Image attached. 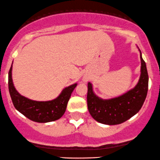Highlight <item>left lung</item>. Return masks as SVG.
<instances>
[{
	"mask_svg": "<svg viewBox=\"0 0 160 160\" xmlns=\"http://www.w3.org/2000/svg\"><path fill=\"white\" fill-rule=\"evenodd\" d=\"M141 73L139 82L133 89L122 96L103 100L94 94L92 85L90 82L88 83V109L96 121L105 125H118L139 112L148 94L149 80L146 63L141 57Z\"/></svg>",
	"mask_w": 160,
	"mask_h": 160,
	"instance_id": "1",
	"label": "left lung"
}]
</instances>
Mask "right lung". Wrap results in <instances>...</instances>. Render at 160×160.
Returning a JSON list of instances; mask_svg holds the SVG:
<instances>
[{"label":"right lung","mask_w":160,"mask_h":160,"mask_svg":"<svg viewBox=\"0 0 160 160\" xmlns=\"http://www.w3.org/2000/svg\"><path fill=\"white\" fill-rule=\"evenodd\" d=\"M77 84L62 90L56 99L49 101H35L25 98L18 93L12 79V66L9 71V92L15 108L30 120L36 122H49L59 119L65 112L68 101Z\"/></svg>","instance_id":"add662e5"}]
</instances>
